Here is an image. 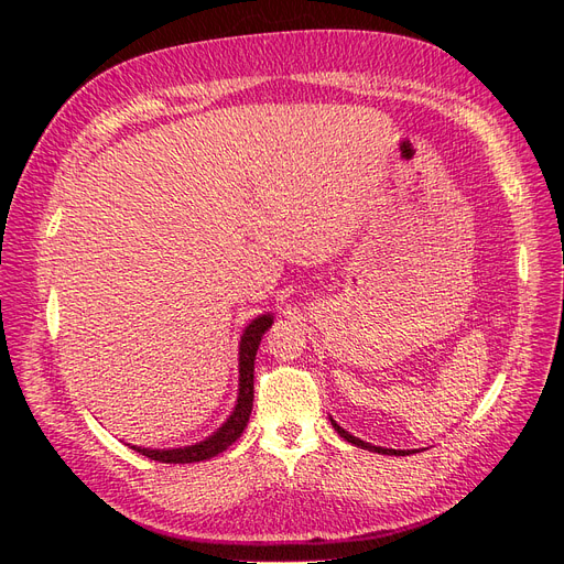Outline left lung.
<instances>
[{
	"mask_svg": "<svg viewBox=\"0 0 564 564\" xmlns=\"http://www.w3.org/2000/svg\"><path fill=\"white\" fill-rule=\"evenodd\" d=\"M332 425L336 429V433L344 437V440H348L350 445H355V447H360V449H371V452H379V454H395V456H400V454H404V452H398V449H383V447H373V445H369V442H362L360 437H355V435H350L348 431H344L340 429V425L336 423V421H332Z\"/></svg>",
	"mask_w": 564,
	"mask_h": 564,
	"instance_id": "left-lung-1",
	"label": "left lung"
}]
</instances>
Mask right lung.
Wrapping results in <instances>:
<instances>
[{
	"label": "right lung",
	"instance_id": "right-lung-1",
	"mask_svg": "<svg viewBox=\"0 0 564 564\" xmlns=\"http://www.w3.org/2000/svg\"><path fill=\"white\" fill-rule=\"evenodd\" d=\"M270 324H272V317L261 315L245 329V336L240 340V398H237V406L230 414V419L220 425L209 440L183 449H141V447H133V449L152 460H160V464H195V460H207L220 452H226L232 442L242 435V431L249 423L251 406H253V360H256V350H259V344H261V336L265 334Z\"/></svg>",
	"mask_w": 564,
	"mask_h": 564
}]
</instances>
